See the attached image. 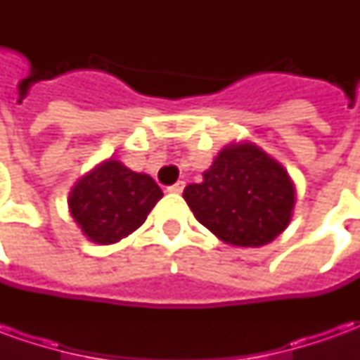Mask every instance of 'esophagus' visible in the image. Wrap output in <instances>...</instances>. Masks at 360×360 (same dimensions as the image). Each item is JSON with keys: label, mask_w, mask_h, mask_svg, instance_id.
Returning <instances> with one entry per match:
<instances>
[{"label": "esophagus", "mask_w": 360, "mask_h": 360, "mask_svg": "<svg viewBox=\"0 0 360 360\" xmlns=\"http://www.w3.org/2000/svg\"><path fill=\"white\" fill-rule=\"evenodd\" d=\"M183 188H185V183H183V181H177L175 185L167 187V191H169V193H175V195H181V193H183Z\"/></svg>", "instance_id": "1"}]
</instances>
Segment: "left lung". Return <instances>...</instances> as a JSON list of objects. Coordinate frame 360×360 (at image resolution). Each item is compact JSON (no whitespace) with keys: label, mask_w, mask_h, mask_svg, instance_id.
I'll return each mask as SVG.
<instances>
[{"label":"left lung","mask_w":360,"mask_h":360,"mask_svg":"<svg viewBox=\"0 0 360 360\" xmlns=\"http://www.w3.org/2000/svg\"><path fill=\"white\" fill-rule=\"evenodd\" d=\"M183 198L195 218L231 247H262L293 218L295 183L257 142L233 141L219 150Z\"/></svg>","instance_id":"obj_1"}]
</instances>
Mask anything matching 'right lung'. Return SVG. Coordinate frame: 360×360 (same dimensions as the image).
<instances>
[{"mask_svg":"<svg viewBox=\"0 0 360 360\" xmlns=\"http://www.w3.org/2000/svg\"><path fill=\"white\" fill-rule=\"evenodd\" d=\"M162 196L148 173L133 172L111 156L79 177L67 204L90 243L113 245L136 231Z\"/></svg>","mask_w":360,"mask_h":360,"instance_id":"right-lung-1","label":"right lung"}]
</instances>
